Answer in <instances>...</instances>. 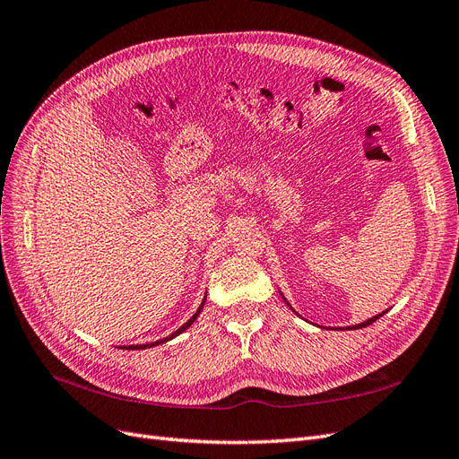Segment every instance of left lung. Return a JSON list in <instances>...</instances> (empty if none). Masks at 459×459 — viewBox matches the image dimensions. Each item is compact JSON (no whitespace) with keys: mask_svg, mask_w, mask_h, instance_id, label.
<instances>
[{"mask_svg":"<svg viewBox=\"0 0 459 459\" xmlns=\"http://www.w3.org/2000/svg\"><path fill=\"white\" fill-rule=\"evenodd\" d=\"M289 304V302H287ZM385 312H381V314H377V316H373V317H369V319H366V322L364 324H358V325H352L351 329H362V327H366V325H371L373 322H375V319H379L381 316H383Z\"/></svg>","mask_w":459,"mask_h":459,"instance_id":"left-lung-1","label":"left lung"}]
</instances>
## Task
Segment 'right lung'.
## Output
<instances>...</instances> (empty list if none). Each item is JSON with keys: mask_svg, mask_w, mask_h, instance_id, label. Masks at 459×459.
Masks as SVG:
<instances>
[{"mask_svg": "<svg viewBox=\"0 0 459 459\" xmlns=\"http://www.w3.org/2000/svg\"><path fill=\"white\" fill-rule=\"evenodd\" d=\"M206 300V299H204ZM204 300L201 302V307H199V310L195 312V314H193L191 316V319H187V322L182 325V327H179L178 331H174L172 333V335L170 337H166V339H160V341H157V342H149V344H135V346H126V349H134V351H142V349H151V346H157V344H160V342H166V341H170V339H174L176 335H179V333H184L193 322H195V319H197V316L201 314V310H203V307H204Z\"/></svg>", "mask_w": 459, "mask_h": 459, "instance_id": "add662e5", "label": "right lung"}]
</instances>
